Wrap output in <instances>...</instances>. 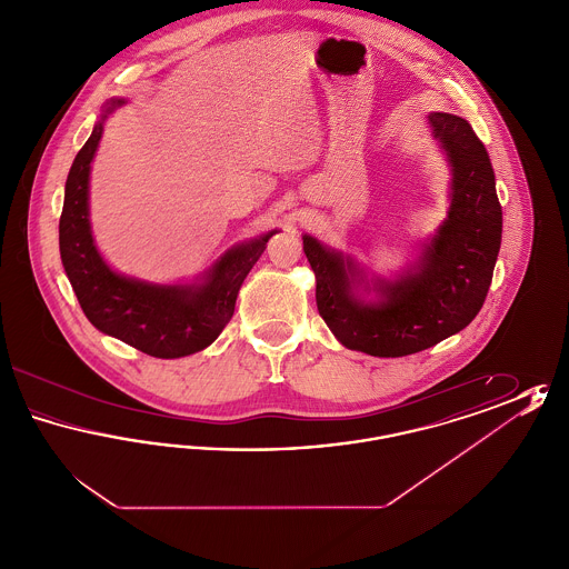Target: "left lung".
Wrapping results in <instances>:
<instances>
[{"mask_svg": "<svg viewBox=\"0 0 569 569\" xmlns=\"http://www.w3.org/2000/svg\"><path fill=\"white\" fill-rule=\"evenodd\" d=\"M429 123L452 166V202L418 271L395 283L379 281L381 300L365 305L353 297L350 258L302 237L318 311L350 350L381 358L422 352L462 330L485 305L503 223L495 172L465 119L431 112Z\"/></svg>", "mask_w": 569, "mask_h": 569, "instance_id": "obj_1", "label": "left lung"}]
</instances>
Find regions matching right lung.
Returning a JSON list of instances; mask_svg holds the SVG:
<instances>
[{
	"mask_svg": "<svg viewBox=\"0 0 569 569\" xmlns=\"http://www.w3.org/2000/svg\"><path fill=\"white\" fill-rule=\"evenodd\" d=\"M119 104L123 102H112L107 112ZM100 138L102 121L74 158L59 217L61 262L82 313L98 330L156 358L200 352L230 322L244 277L274 232L223 253L202 286H151L110 271L93 244L87 217L89 168Z\"/></svg>",
	"mask_w": 569,
	"mask_h": 569,
	"instance_id": "1",
	"label": "right lung"
}]
</instances>
